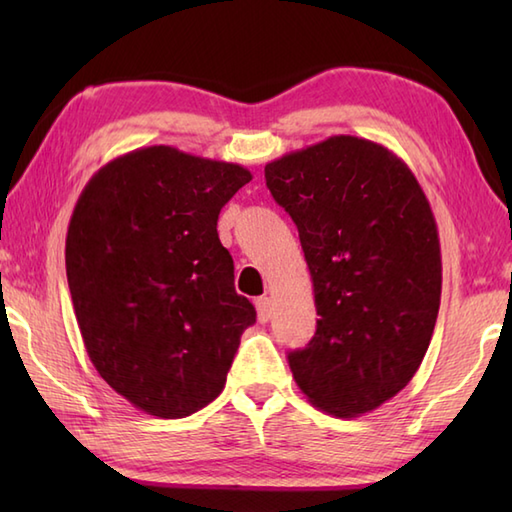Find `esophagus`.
<instances>
[{
    "mask_svg": "<svg viewBox=\"0 0 512 512\" xmlns=\"http://www.w3.org/2000/svg\"><path fill=\"white\" fill-rule=\"evenodd\" d=\"M255 308H257L259 323H268L270 317H273V301H270V297H259L255 301Z\"/></svg>",
    "mask_w": 512,
    "mask_h": 512,
    "instance_id": "esophagus-1",
    "label": "esophagus"
}]
</instances>
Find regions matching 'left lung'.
<instances>
[{
    "label": "left lung",
    "mask_w": 512,
    "mask_h": 512,
    "mask_svg": "<svg viewBox=\"0 0 512 512\" xmlns=\"http://www.w3.org/2000/svg\"><path fill=\"white\" fill-rule=\"evenodd\" d=\"M297 224L317 332L288 354L314 407L356 418L418 372L436 328L442 259L436 217L407 162L358 136H330L266 169Z\"/></svg>",
    "instance_id": "8db88e82"
}]
</instances>
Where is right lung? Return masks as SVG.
Listing matches in <instances>:
<instances>
[{
	"instance_id": "right-lung-1",
	"label": "right lung",
	"mask_w": 512,
	"mask_h": 512,
	"mask_svg": "<svg viewBox=\"0 0 512 512\" xmlns=\"http://www.w3.org/2000/svg\"><path fill=\"white\" fill-rule=\"evenodd\" d=\"M253 180L169 145L129 151L85 184L65 237L76 323L96 372L158 418L222 394L255 308L235 292L217 215Z\"/></svg>"
}]
</instances>
